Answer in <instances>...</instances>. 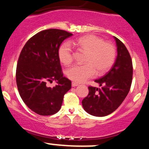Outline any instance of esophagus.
<instances>
[{
    "label": "esophagus",
    "mask_w": 149,
    "mask_h": 149,
    "mask_svg": "<svg viewBox=\"0 0 149 149\" xmlns=\"http://www.w3.org/2000/svg\"><path fill=\"white\" fill-rule=\"evenodd\" d=\"M78 83H76V82H72V86H73V87H76V86H78Z\"/></svg>",
    "instance_id": "esophagus-1"
}]
</instances>
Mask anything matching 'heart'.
Instances as JSON below:
<instances>
[{
	"instance_id": "1",
	"label": "heart",
	"mask_w": 149,
	"mask_h": 149,
	"mask_svg": "<svg viewBox=\"0 0 149 149\" xmlns=\"http://www.w3.org/2000/svg\"><path fill=\"white\" fill-rule=\"evenodd\" d=\"M79 49L86 52L85 63L76 64L66 71V76L76 83H83L99 73L108 71L115 58V49L112 44L104 42L100 37L88 35L70 42ZM70 44L65 42L58 49V58L63 64L69 65L74 58V52Z\"/></svg>"
}]
</instances>
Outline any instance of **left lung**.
<instances>
[{
	"label": "left lung",
	"mask_w": 149,
	"mask_h": 149,
	"mask_svg": "<svg viewBox=\"0 0 149 149\" xmlns=\"http://www.w3.org/2000/svg\"><path fill=\"white\" fill-rule=\"evenodd\" d=\"M117 47V56L109 71L95 82L101 88L89 86L88 96L82 101L83 109L91 115L104 117L120 107L128 95L132 82L133 66L127 47L114 37Z\"/></svg>",
	"instance_id": "left-lung-1"
}]
</instances>
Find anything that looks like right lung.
I'll return each instance as SVG.
<instances>
[{
	"instance_id": "add662e5",
	"label": "right lung",
	"mask_w": 149,
	"mask_h": 149,
	"mask_svg": "<svg viewBox=\"0 0 149 149\" xmlns=\"http://www.w3.org/2000/svg\"><path fill=\"white\" fill-rule=\"evenodd\" d=\"M73 34L58 29L38 32L26 42L17 61L16 83L19 95L29 109L42 116L56 114L71 81L63 77L58 58L63 41ZM56 80L54 87L47 82Z\"/></svg>"
}]
</instances>
